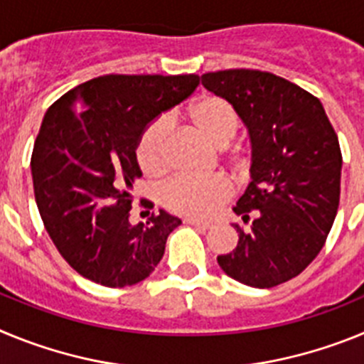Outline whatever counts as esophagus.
Returning <instances> with one entry per match:
<instances>
[{
    "label": "esophagus",
    "instance_id": "obj_1",
    "mask_svg": "<svg viewBox=\"0 0 364 364\" xmlns=\"http://www.w3.org/2000/svg\"><path fill=\"white\" fill-rule=\"evenodd\" d=\"M186 224H189V226H195V228H202V230H210L213 224L211 222H204V220H197V218H186Z\"/></svg>",
    "mask_w": 364,
    "mask_h": 364
}]
</instances>
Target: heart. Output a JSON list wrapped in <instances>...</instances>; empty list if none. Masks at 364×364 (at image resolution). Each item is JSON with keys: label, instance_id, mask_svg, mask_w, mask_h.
Segmentation results:
<instances>
[{"label": "heart", "instance_id": "obj_1", "mask_svg": "<svg viewBox=\"0 0 364 364\" xmlns=\"http://www.w3.org/2000/svg\"><path fill=\"white\" fill-rule=\"evenodd\" d=\"M186 118L204 140L217 149H224L239 129V117L233 105L220 96L202 95L186 109ZM140 171L151 178L166 175L169 167V138L167 124L153 120L138 138L134 147ZM235 173L246 176L250 173V159L244 153H235L230 159ZM230 184L222 176L188 178L178 176L162 189V204L176 215L189 218H205L215 213L218 205L230 197Z\"/></svg>", "mask_w": 364, "mask_h": 364}]
</instances>
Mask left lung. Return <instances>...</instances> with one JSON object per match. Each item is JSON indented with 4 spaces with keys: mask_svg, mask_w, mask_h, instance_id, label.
<instances>
[{
    "mask_svg": "<svg viewBox=\"0 0 364 364\" xmlns=\"http://www.w3.org/2000/svg\"><path fill=\"white\" fill-rule=\"evenodd\" d=\"M228 100L252 140V182L233 211L239 244L218 255L235 281L273 288L297 277L323 250L341 195V147L323 104L272 73L228 69L202 74Z\"/></svg>",
    "mask_w": 364,
    "mask_h": 364,
    "instance_id": "8db88e82",
    "label": "left lung"
}]
</instances>
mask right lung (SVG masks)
Segmentation results:
<instances>
[{"label": "right lung", "mask_w": 364, "mask_h": 364, "mask_svg": "<svg viewBox=\"0 0 364 364\" xmlns=\"http://www.w3.org/2000/svg\"><path fill=\"white\" fill-rule=\"evenodd\" d=\"M198 83L197 74H105L45 112L31 159L34 197L58 252L89 281L124 288L147 279L182 224L164 210L131 224L129 191L142 176L134 147L147 124Z\"/></svg>", "instance_id": "1"}]
</instances>
